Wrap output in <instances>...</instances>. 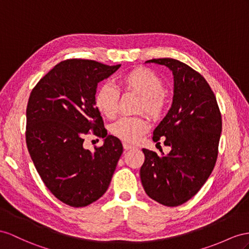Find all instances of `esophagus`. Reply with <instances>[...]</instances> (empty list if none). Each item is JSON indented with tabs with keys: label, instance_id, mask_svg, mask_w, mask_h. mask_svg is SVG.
I'll list each match as a JSON object with an SVG mask.
<instances>
[{
	"label": "esophagus",
	"instance_id": "34e87169",
	"mask_svg": "<svg viewBox=\"0 0 249 249\" xmlns=\"http://www.w3.org/2000/svg\"><path fill=\"white\" fill-rule=\"evenodd\" d=\"M123 147H124V149H126V150H129V149H135V148H137L136 146H133V145L128 144V143H126V142H124V143H123Z\"/></svg>",
	"mask_w": 249,
	"mask_h": 249
}]
</instances>
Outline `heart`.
<instances>
[{
  "label": "heart",
  "mask_w": 249,
  "mask_h": 249,
  "mask_svg": "<svg viewBox=\"0 0 249 249\" xmlns=\"http://www.w3.org/2000/svg\"><path fill=\"white\" fill-rule=\"evenodd\" d=\"M123 91H132L141 95L138 111L146 112L155 121L161 120L167 108V97L164 93L163 80L149 68L139 67L124 74L120 79ZM120 91L110 83H104L94 94V104L99 111L108 119L117 116ZM148 130V123L144 117L121 118L110 127L112 135L126 143H137Z\"/></svg>",
  "instance_id": "obj_1"
}]
</instances>
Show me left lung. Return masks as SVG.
<instances>
[{"instance_id": "8db88e82", "label": "left lung", "mask_w": 249, "mask_h": 249, "mask_svg": "<svg viewBox=\"0 0 249 249\" xmlns=\"http://www.w3.org/2000/svg\"><path fill=\"white\" fill-rule=\"evenodd\" d=\"M174 73L173 105L154 131L152 140L171 150L165 156L143 148L140 169L145 193L165 206H179L191 199L207 181L216 162L222 117L207 81L195 69L175 59L148 60Z\"/></svg>"}]
</instances>
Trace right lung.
<instances>
[{"label": "right lung", "instance_id": "add662e5", "mask_svg": "<svg viewBox=\"0 0 249 249\" xmlns=\"http://www.w3.org/2000/svg\"><path fill=\"white\" fill-rule=\"evenodd\" d=\"M121 64L91 60L62 61L37 82L26 109V144L42 181L56 199L84 207L103 196L123 152L120 140L108 136L94 104L98 83ZM91 131L105 138L94 152L85 150Z\"/></svg>", "mask_w": 249, "mask_h": 249}]
</instances>
